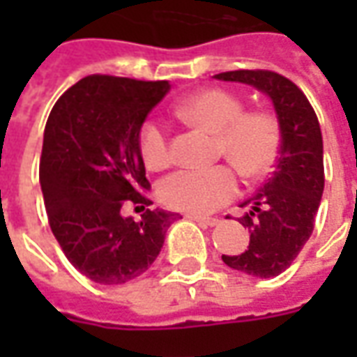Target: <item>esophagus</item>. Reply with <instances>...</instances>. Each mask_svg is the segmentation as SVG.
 Returning <instances> with one entry per match:
<instances>
[{"instance_id":"esophagus-1","label":"esophagus","mask_w":357,"mask_h":357,"mask_svg":"<svg viewBox=\"0 0 357 357\" xmlns=\"http://www.w3.org/2000/svg\"><path fill=\"white\" fill-rule=\"evenodd\" d=\"M185 218H189V220H193V222H197V224L204 225V227H212V225H218V218H204V216H199V214H185Z\"/></svg>"}]
</instances>
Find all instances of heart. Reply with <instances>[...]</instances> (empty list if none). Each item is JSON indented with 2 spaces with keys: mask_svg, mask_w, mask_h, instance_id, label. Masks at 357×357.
<instances>
[{
  "mask_svg": "<svg viewBox=\"0 0 357 357\" xmlns=\"http://www.w3.org/2000/svg\"><path fill=\"white\" fill-rule=\"evenodd\" d=\"M185 122L216 133V155H224L247 179H260L275 168L283 133L268 109L245 110V101L227 89H204L178 105ZM137 149L149 170H162L172 160L168 132L162 122L149 118L137 133ZM239 191L237 172L227 164L183 168L162 179L160 201L168 208L208 214Z\"/></svg>",
  "mask_w": 357,
  "mask_h": 357,
  "instance_id": "b5f03b06",
  "label": "heart"
}]
</instances>
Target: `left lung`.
Segmentation results:
<instances>
[{
    "instance_id": "left-lung-1",
    "label": "left lung",
    "mask_w": 357,
    "mask_h": 357,
    "mask_svg": "<svg viewBox=\"0 0 357 357\" xmlns=\"http://www.w3.org/2000/svg\"><path fill=\"white\" fill-rule=\"evenodd\" d=\"M224 82H241L260 89L273 102L283 143L273 176L241 206H250L241 224L248 227L245 252L222 256L229 268L255 277H275L289 268L314 231L321 202V128L302 89L271 70H231L216 74Z\"/></svg>"
}]
</instances>
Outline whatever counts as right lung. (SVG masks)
<instances>
[{
    "label": "right lung",
    "instance_id": "add662e5",
    "mask_svg": "<svg viewBox=\"0 0 357 357\" xmlns=\"http://www.w3.org/2000/svg\"><path fill=\"white\" fill-rule=\"evenodd\" d=\"M170 91L166 80L91 74L59 97L43 132L40 183L51 231L91 281L124 284L155 262L176 214L153 201L137 133ZM128 204L146 211L121 216Z\"/></svg>",
    "mask_w": 357,
    "mask_h": 357
}]
</instances>
